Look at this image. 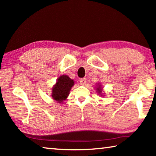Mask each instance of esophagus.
Segmentation results:
<instances>
[{
  "instance_id": "1",
  "label": "esophagus",
  "mask_w": 156,
  "mask_h": 156,
  "mask_svg": "<svg viewBox=\"0 0 156 156\" xmlns=\"http://www.w3.org/2000/svg\"><path fill=\"white\" fill-rule=\"evenodd\" d=\"M80 84L84 85L86 84V82H87V78H82V79H80Z\"/></svg>"
}]
</instances>
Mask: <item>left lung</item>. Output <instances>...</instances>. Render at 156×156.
<instances>
[{"label": "left lung", "instance_id": "left-lung-1", "mask_svg": "<svg viewBox=\"0 0 156 156\" xmlns=\"http://www.w3.org/2000/svg\"><path fill=\"white\" fill-rule=\"evenodd\" d=\"M98 88H97V92H98V93H99V94H101V92H102V88H101V85H99V84H98ZM102 97V95H101Z\"/></svg>", "mask_w": 156, "mask_h": 156}]
</instances>
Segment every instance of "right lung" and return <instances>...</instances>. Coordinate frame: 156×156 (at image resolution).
<instances>
[{"label":"right lung","mask_w":156,"mask_h":156,"mask_svg":"<svg viewBox=\"0 0 156 156\" xmlns=\"http://www.w3.org/2000/svg\"><path fill=\"white\" fill-rule=\"evenodd\" d=\"M74 82L67 75H62L58 78L56 84L52 88L51 96L54 100L58 102H63L68 97Z\"/></svg>","instance_id":"obj_1"}]
</instances>
